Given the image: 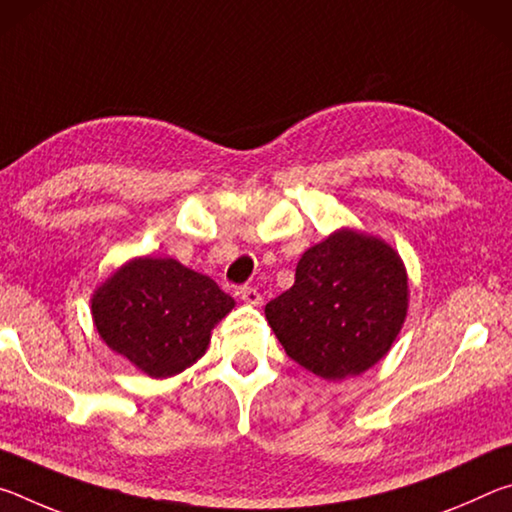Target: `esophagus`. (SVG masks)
Masks as SVG:
<instances>
[{"label":"esophagus","instance_id":"1","mask_svg":"<svg viewBox=\"0 0 512 512\" xmlns=\"http://www.w3.org/2000/svg\"><path fill=\"white\" fill-rule=\"evenodd\" d=\"M239 298L246 302V305H262V293H259L255 287H241L239 289Z\"/></svg>","mask_w":512,"mask_h":512}]
</instances>
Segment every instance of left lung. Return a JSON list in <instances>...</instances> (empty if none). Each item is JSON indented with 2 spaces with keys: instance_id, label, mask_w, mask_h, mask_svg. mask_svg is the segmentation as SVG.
<instances>
[{
  "instance_id": "8db88e82",
  "label": "left lung",
  "mask_w": 512,
  "mask_h": 512,
  "mask_svg": "<svg viewBox=\"0 0 512 512\" xmlns=\"http://www.w3.org/2000/svg\"><path fill=\"white\" fill-rule=\"evenodd\" d=\"M402 259L375 237L341 230L300 257L296 282L266 305L284 352L323 379L368 370L406 316Z\"/></svg>"
}]
</instances>
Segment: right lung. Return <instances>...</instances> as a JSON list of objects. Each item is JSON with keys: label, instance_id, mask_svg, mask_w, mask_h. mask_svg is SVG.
I'll return each instance as SVG.
<instances>
[{"label": "right lung", "instance_id": "1", "mask_svg": "<svg viewBox=\"0 0 512 512\" xmlns=\"http://www.w3.org/2000/svg\"><path fill=\"white\" fill-rule=\"evenodd\" d=\"M232 307L207 275L151 257L119 268L92 298L101 339L151 377H171L201 359L210 329Z\"/></svg>", "mask_w": 512, "mask_h": 512}]
</instances>
